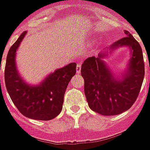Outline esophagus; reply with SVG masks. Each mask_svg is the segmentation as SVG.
I'll return each mask as SVG.
<instances>
[{
    "instance_id": "esophagus-1",
    "label": "esophagus",
    "mask_w": 150,
    "mask_h": 150,
    "mask_svg": "<svg viewBox=\"0 0 150 150\" xmlns=\"http://www.w3.org/2000/svg\"><path fill=\"white\" fill-rule=\"evenodd\" d=\"M80 72H81V65L78 63L77 66H76V73L77 74H80Z\"/></svg>"
}]
</instances>
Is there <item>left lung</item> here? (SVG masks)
<instances>
[{
	"instance_id": "8db88e82",
	"label": "left lung",
	"mask_w": 150,
	"mask_h": 150,
	"mask_svg": "<svg viewBox=\"0 0 150 150\" xmlns=\"http://www.w3.org/2000/svg\"><path fill=\"white\" fill-rule=\"evenodd\" d=\"M125 38L105 48L97 57L85 59L81 67L84 93L91 110L103 116L118 115L129 110L138 96L145 75L142 47L129 31ZM123 46L130 50L126 70L119 76L112 73L104 61Z\"/></svg>"
}]
</instances>
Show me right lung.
<instances>
[{
    "mask_svg": "<svg viewBox=\"0 0 150 150\" xmlns=\"http://www.w3.org/2000/svg\"><path fill=\"white\" fill-rule=\"evenodd\" d=\"M26 34L27 31L23 32L8 50L5 69V86L13 103L23 116L38 120H50L62 111L66 89L76 73V63L71 62L50 73L39 84L27 83L19 74L16 64V52Z\"/></svg>",
    "mask_w": 150,
    "mask_h": 150,
    "instance_id": "add662e5",
    "label": "right lung"
}]
</instances>
